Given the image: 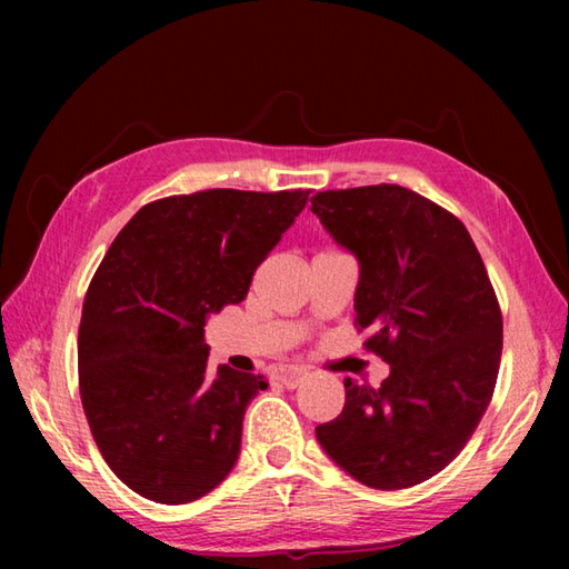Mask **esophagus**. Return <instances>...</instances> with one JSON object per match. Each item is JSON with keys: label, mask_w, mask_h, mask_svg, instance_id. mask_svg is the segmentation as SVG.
<instances>
[{"label": "esophagus", "mask_w": 569, "mask_h": 569, "mask_svg": "<svg viewBox=\"0 0 569 569\" xmlns=\"http://www.w3.org/2000/svg\"><path fill=\"white\" fill-rule=\"evenodd\" d=\"M308 371L303 367H281L278 369V381H281L286 389H296V386H300L306 381Z\"/></svg>", "instance_id": "1"}]
</instances>
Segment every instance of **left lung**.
Here are the masks:
<instances>
[{"instance_id": "left-lung-1", "label": "left lung", "mask_w": 569, "mask_h": 569, "mask_svg": "<svg viewBox=\"0 0 569 569\" xmlns=\"http://www.w3.org/2000/svg\"><path fill=\"white\" fill-rule=\"evenodd\" d=\"M328 234L359 263L355 312L391 373L345 379V408L316 428L332 462L371 489L438 475L477 430L497 386L503 322L467 227L401 186L312 198Z\"/></svg>"}]
</instances>
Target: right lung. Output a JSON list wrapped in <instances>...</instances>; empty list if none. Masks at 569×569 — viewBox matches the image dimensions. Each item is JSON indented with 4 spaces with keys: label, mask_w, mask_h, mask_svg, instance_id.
Instances as JSON below:
<instances>
[{
    "label": "right lung",
    "mask_w": 569,
    "mask_h": 569,
    "mask_svg": "<svg viewBox=\"0 0 569 569\" xmlns=\"http://www.w3.org/2000/svg\"><path fill=\"white\" fill-rule=\"evenodd\" d=\"M308 192L156 200L104 253L82 306L80 396L104 462L139 497L196 501L234 469L247 406L269 383L227 365L210 373L204 325L244 300Z\"/></svg>",
    "instance_id": "1"
}]
</instances>
